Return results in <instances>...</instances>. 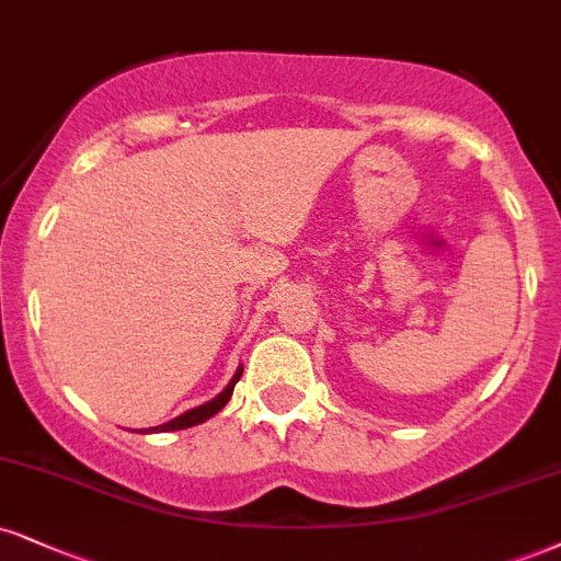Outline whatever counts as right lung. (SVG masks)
<instances>
[{
	"label": "right lung",
	"instance_id": "1",
	"mask_svg": "<svg viewBox=\"0 0 561 561\" xmlns=\"http://www.w3.org/2000/svg\"><path fill=\"white\" fill-rule=\"evenodd\" d=\"M240 376H242V366H240L238 370H234L232 379H229L227 387L221 389L219 394L214 397V400H208V402H204V404H198V408L187 410V413L172 417L170 423H161V426H153V428H140L138 434H167V431H182V428L198 426V423H206L208 417L219 413V410L225 408V404L229 402V397H232V389H234V383L240 381Z\"/></svg>",
	"mask_w": 561,
	"mask_h": 561
}]
</instances>
